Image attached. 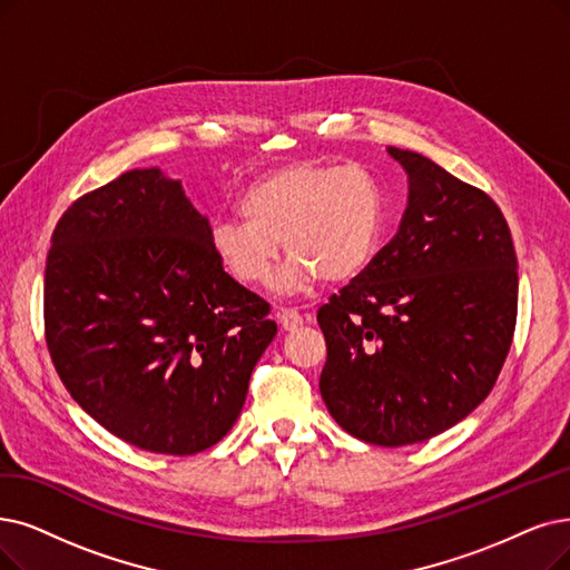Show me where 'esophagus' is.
<instances>
[{
    "label": "esophagus",
    "instance_id": "esophagus-1",
    "mask_svg": "<svg viewBox=\"0 0 570 570\" xmlns=\"http://www.w3.org/2000/svg\"><path fill=\"white\" fill-rule=\"evenodd\" d=\"M308 321V315H302L297 308H281L278 311V323L283 330H297Z\"/></svg>",
    "mask_w": 570,
    "mask_h": 570
}]
</instances>
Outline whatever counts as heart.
Segmentation results:
<instances>
[{"mask_svg": "<svg viewBox=\"0 0 570 570\" xmlns=\"http://www.w3.org/2000/svg\"><path fill=\"white\" fill-rule=\"evenodd\" d=\"M243 215L210 224L219 264L245 285L264 283L283 240L289 262L276 289L297 294L325 283H346L370 266L383 234V191L362 166L289 164L255 179L240 198Z\"/></svg>", "mask_w": 570, "mask_h": 570, "instance_id": "heart-1", "label": "heart"}]
</instances>
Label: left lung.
Masks as SVG:
<instances>
[{
  "label": "left lung",
  "mask_w": 570,
  "mask_h": 570,
  "mask_svg": "<svg viewBox=\"0 0 570 570\" xmlns=\"http://www.w3.org/2000/svg\"><path fill=\"white\" fill-rule=\"evenodd\" d=\"M409 179L395 238L317 311L321 395L353 438L425 442L491 393L517 323V255L495 203L423 154L389 147Z\"/></svg>",
  "instance_id": "1"
}]
</instances>
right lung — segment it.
I'll return each mask as SVG.
<instances>
[{
	"instance_id": "1",
	"label": "right lung",
	"mask_w": 570,
	"mask_h": 570,
	"mask_svg": "<svg viewBox=\"0 0 570 570\" xmlns=\"http://www.w3.org/2000/svg\"><path fill=\"white\" fill-rule=\"evenodd\" d=\"M43 327L83 412L170 456L206 451L234 428L278 332L268 304L215 257L208 217L161 168L128 170L58 219Z\"/></svg>"
}]
</instances>
